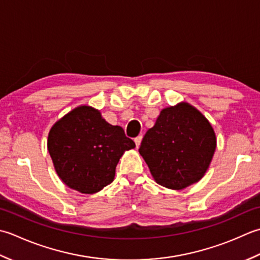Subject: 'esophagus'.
<instances>
[{
  "mask_svg": "<svg viewBox=\"0 0 260 260\" xmlns=\"http://www.w3.org/2000/svg\"><path fill=\"white\" fill-rule=\"evenodd\" d=\"M141 140H142V136L137 137L136 139H135V142H136V146H137V148H139V146H140V144H141Z\"/></svg>",
  "mask_w": 260,
  "mask_h": 260,
  "instance_id": "obj_1",
  "label": "esophagus"
}]
</instances>
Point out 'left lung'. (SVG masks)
<instances>
[{
	"label": "left lung",
	"instance_id": "1",
	"mask_svg": "<svg viewBox=\"0 0 260 260\" xmlns=\"http://www.w3.org/2000/svg\"><path fill=\"white\" fill-rule=\"evenodd\" d=\"M216 148L215 132L200 111L187 102L160 111L146 132L139 153L157 184L183 189L202 178Z\"/></svg>",
	"mask_w": 260,
	"mask_h": 260
}]
</instances>
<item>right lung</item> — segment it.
Listing matches in <instances>:
<instances>
[{
	"label": "right lung",
	"mask_w": 260,
	"mask_h": 260,
	"mask_svg": "<svg viewBox=\"0 0 260 260\" xmlns=\"http://www.w3.org/2000/svg\"><path fill=\"white\" fill-rule=\"evenodd\" d=\"M47 147L61 181L79 193L94 194L113 182L120 158L136 145L98 109L79 105L51 126Z\"/></svg>",
	"instance_id": "1"
}]
</instances>
